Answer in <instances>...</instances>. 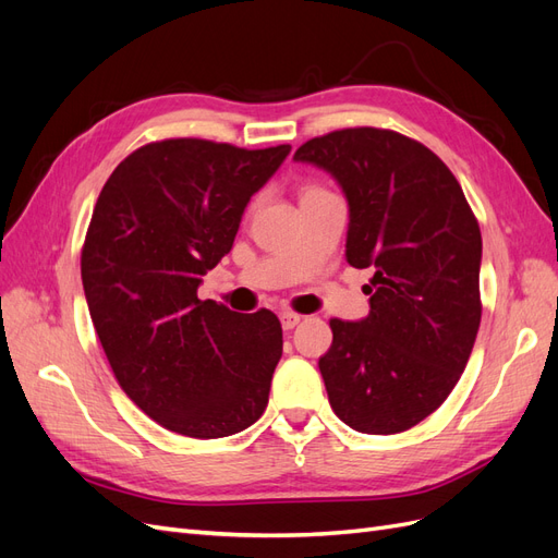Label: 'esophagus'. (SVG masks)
Segmentation results:
<instances>
[{"instance_id":"34e87169","label":"esophagus","mask_w":558,"mask_h":558,"mask_svg":"<svg viewBox=\"0 0 558 558\" xmlns=\"http://www.w3.org/2000/svg\"><path fill=\"white\" fill-rule=\"evenodd\" d=\"M300 320H302V316L295 314V312H281V326H283V330H293L300 324Z\"/></svg>"}]
</instances>
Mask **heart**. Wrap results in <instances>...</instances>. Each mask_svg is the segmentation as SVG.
I'll list each match as a JSON object with an SVG mask.
<instances>
[{
  "mask_svg": "<svg viewBox=\"0 0 558 558\" xmlns=\"http://www.w3.org/2000/svg\"><path fill=\"white\" fill-rule=\"evenodd\" d=\"M316 191H324V189H318V185H305V189H302V195H307V193H316Z\"/></svg>",
  "mask_w": 558,
  "mask_h": 558,
  "instance_id": "heart-1",
  "label": "heart"
}]
</instances>
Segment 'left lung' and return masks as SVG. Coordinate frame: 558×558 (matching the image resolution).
Masks as SVG:
<instances>
[{"label":"left lung","mask_w":558,"mask_h":558,"mask_svg":"<svg viewBox=\"0 0 558 558\" xmlns=\"http://www.w3.org/2000/svg\"><path fill=\"white\" fill-rule=\"evenodd\" d=\"M293 160L326 170L349 202L347 260L373 267L363 320L330 318L318 359L332 412L367 435L402 433L461 379L480 330L482 234L461 183L393 130L347 128Z\"/></svg>","instance_id":"8db88e82"}]
</instances>
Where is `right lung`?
Listing matches in <instances>:
<instances>
[{"label": "right lung", "mask_w": 558, "mask_h": 558, "mask_svg": "<svg viewBox=\"0 0 558 558\" xmlns=\"http://www.w3.org/2000/svg\"><path fill=\"white\" fill-rule=\"evenodd\" d=\"M289 144L162 140L107 179L81 251L99 342L128 398L167 430L214 440L256 424L281 359L279 318L199 300L253 193Z\"/></svg>", "instance_id": "1"}]
</instances>
